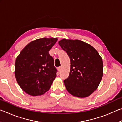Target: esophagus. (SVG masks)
I'll use <instances>...</instances> for the list:
<instances>
[{"label":"esophagus","mask_w":122,"mask_h":122,"mask_svg":"<svg viewBox=\"0 0 122 122\" xmlns=\"http://www.w3.org/2000/svg\"><path fill=\"white\" fill-rule=\"evenodd\" d=\"M58 71H61V67H58Z\"/></svg>","instance_id":"obj_1"}]
</instances>
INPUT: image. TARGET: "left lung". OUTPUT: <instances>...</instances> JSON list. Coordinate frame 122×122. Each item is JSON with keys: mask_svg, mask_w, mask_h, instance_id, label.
Here are the masks:
<instances>
[{"mask_svg": "<svg viewBox=\"0 0 122 122\" xmlns=\"http://www.w3.org/2000/svg\"><path fill=\"white\" fill-rule=\"evenodd\" d=\"M59 44L71 61L68 77L64 80L68 92L78 97H86L98 88L102 78L103 65L93 47L79 40L63 39Z\"/></svg>", "mask_w": 122, "mask_h": 122, "instance_id": "left-lung-1", "label": "left lung"}]
</instances>
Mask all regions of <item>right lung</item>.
<instances>
[{"instance_id":"obj_1","label":"right lung","mask_w":122,"mask_h":122,"mask_svg":"<svg viewBox=\"0 0 122 122\" xmlns=\"http://www.w3.org/2000/svg\"><path fill=\"white\" fill-rule=\"evenodd\" d=\"M57 38H41L32 41L16 57L15 76L18 84L32 96L44 94L56 77L57 69L49 51Z\"/></svg>"}]
</instances>
